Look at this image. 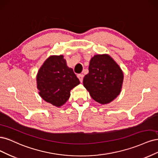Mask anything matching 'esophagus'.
I'll use <instances>...</instances> for the list:
<instances>
[{"label":"esophagus","instance_id":"esophagus-1","mask_svg":"<svg viewBox=\"0 0 158 158\" xmlns=\"http://www.w3.org/2000/svg\"><path fill=\"white\" fill-rule=\"evenodd\" d=\"M77 77H78L79 79V81H80V82L82 83V82H83V80L84 75H83V74H79V75H77Z\"/></svg>","mask_w":158,"mask_h":158}]
</instances>
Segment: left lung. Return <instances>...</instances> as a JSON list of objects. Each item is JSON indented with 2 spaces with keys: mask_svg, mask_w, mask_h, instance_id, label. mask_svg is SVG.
<instances>
[{
  "mask_svg": "<svg viewBox=\"0 0 158 158\" xmlns=\"http://www.w3.org/2000/svg\"><path fill=\"white\" fill-rule=\"evenodd\" d=\"M123 78L120 66L109 54H96L90 59L83 85L93 100L104 105L118 97Z\"/></svg>",
  "mask_w": 158,
  "mask_h": 158,
  "instance_id": "left-lung-1",
  "label": "left lung"
}]
</instances>
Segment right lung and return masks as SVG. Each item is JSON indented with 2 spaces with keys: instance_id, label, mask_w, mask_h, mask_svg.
Instances as JSON below:
<instances>
[{
  "instance_id": "add662e5",
  "label": "right lung",
  "mask_w": 158,
  "mask_h": 158,
  "mask_svg": "<svg viewBox=\"0 0 158 158\" xmlns=\"http://www.w3.org/2000/svg\"><path fill=\"white\" fill-rule=\"evenodd\" d=\"M36 79L40 97L58 108L68 100L71 90L80 83L63 55L50 56L39 68Z\"/></svg>"
}]
</instances>
